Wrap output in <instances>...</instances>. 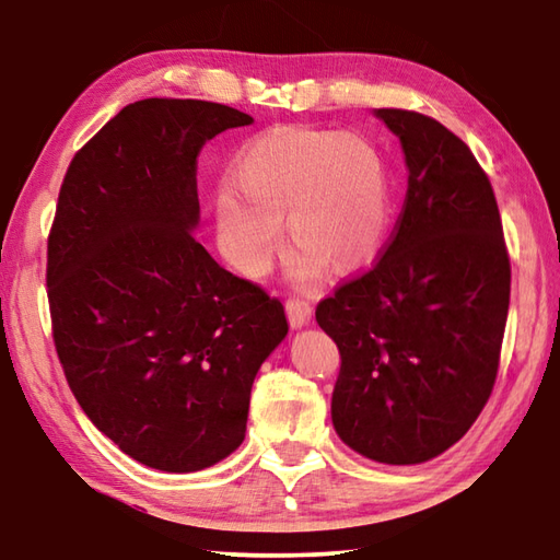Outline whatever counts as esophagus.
Listing matches in <instances>:
<instances>
[{
    "label": "esophagus",
    "mask_w": 560,
    "mask_h": 560,
    "mask_svg": "<svg viewBox=\"0 0 560 560\" xmlns=\"http://www.w3.org/2000/svg\"><path fill=\"white\" fill-rule=\"evenodd\" d=\"M283 306H287L289 324L296 326V328L306 326L308 320H311V314H314V306H311V303L303 301V299H287V303H283Z\"/></svg>",
    "instance_id": "esophagus-1"
}]
</instances>
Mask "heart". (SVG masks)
Returning a JSON list of instances; mask_svg holds the SVG:
<instances>
[{
  "mask_svg": "<svg viewBox=\"0 0 560 560\" xmlns=\"http://www.w3.org/2000/svg\"><path fill=\"white\" fill-rule=\"evenodd\" d=\"M230 179L214 200L217 242L249 277L281 252V217L299 246L293 273L306 283L324 277L328 264L343 273L368 267L390 234V167L360 132L273 128L242 148Z\"/></svg>",
  "mask_w": 560,
  "mask_h": 560,
  "instance_id": "heart-1",
  "label": "heart"
}]
</instances>
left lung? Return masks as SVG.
I'll return each instance as SVG.
<instances>
[{
    "instance_id": "1",
    "label": "left lung",
    "mask_w": 560,
    "mask_h": 560,
    "mask_svg": "<svg viewBox=\"0 0 560 560\" xmlns=\"http://www.w3.org/2000/svg\"><path fill=\"white\" fill-rule=\"evenodd\" d=\"M405 150L407 195L371 269L318 301L336 340L338 438L368 459L420 464L459 442L499 373L511 261L494 189L462 138L381 108Z\"/></svg>"
}]
</instances>
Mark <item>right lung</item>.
<instances>
[{
    "label": "right lung",
    "mask_w": 560,
    "mask_h": 560,
    "mask_svg": "<svg viewBox=\"0 0 560 560\" xmlns=\"http://www.w3.org/2000/svg\"><path fill=\"white\" fill-rule=\"evenodd\" d=\"M252 116L145 98L73 155L46 246L51 336L89 420L128 457L200 471L240 447L252 383L287 336L279 299L195 240L197 158Z\"/></svg>",
    "instance_id": "right-lung-1"
}]
</instances>
